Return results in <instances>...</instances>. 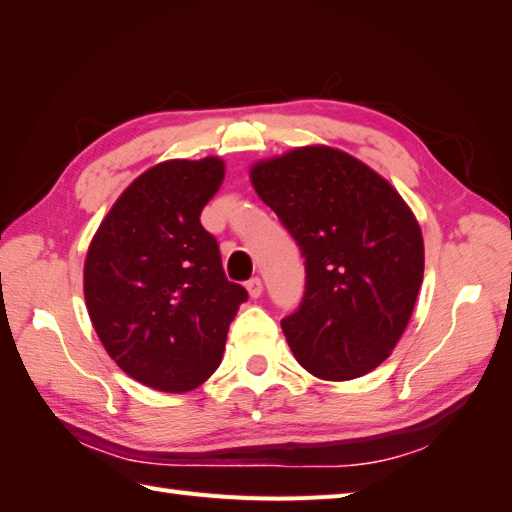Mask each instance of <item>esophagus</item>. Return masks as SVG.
<instances>
[{
	"label": "esophagus",
	"instance_id": "34e87169",
	"mask_svg": "<svg viewBox=\"0 0 512 512\" xmlns=\"http://www.w3.org/2000/svg\"><path fill=\"white\" fill-rule=\"evenodd\" d=\"M245 287H247V293L252 295V298H260V295H263V280H260V278H252Z\"/></svg>",
	"mask_w": 512,
	"mask_h": 512
}]
</instances>
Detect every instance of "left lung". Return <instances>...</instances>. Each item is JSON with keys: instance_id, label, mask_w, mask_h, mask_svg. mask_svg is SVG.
I'll list each match as a JSON object with an SVG mask.
<instances>
[{"instance_id": "left-lung-1", "label": "left lung", "mask_w": 512, "mask_h": 512, "mask_svg": "<svg viewBox=\"0 0 512 512\" xmlns=\"http://www.w3.org/2000/svg\"><path fill=\"white\" fill-rule=\"evenodd\" d=\"M249 179L304 256V298L282 320L293 357L324 381L381 366L410 322L425 271L410 206L377 170L324 144L260 160Z\"/></svg>"}]
</instances>
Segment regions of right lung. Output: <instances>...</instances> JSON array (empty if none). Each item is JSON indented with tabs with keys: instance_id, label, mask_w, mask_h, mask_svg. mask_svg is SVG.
Returning <instances> with one entry per match:
<instances>
[{
	"instance_id": "1",
	"label": "right lung",
	"mask_w": 512,
	"mask_h": 512,
	"mask_svg": "<svg viewBox=\"0 0 512 512\" xmlns=\"http://www.w3.org/2000/svg\"><path fill=\"white\" fill-rule=\"evenodd\" d=\"M223 177L214 155L155 164L113 203L87 249L83 289L96 335L153 390L181 394L208 381L247 300L199 221Z\"/></svg>"
}]
</instances>
